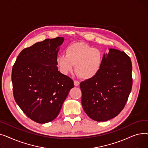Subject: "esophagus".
Listing matches in <instances>:
<instances>
[{"mask_svg":"<svg viewBox=\"0 0 148 148\" xmlns=\"http://www.w3.org/2000/svg\"><path fill=\"white\" fill-rule=\"evenodd\" d=\"M74 83L75 86H79V84H80V82L79 81H77V80H74Z\"/></svg>","mask_w":148,"mask_h":148,"instance_id":"esophagus-1","label":"esophagus"}]
</instances>
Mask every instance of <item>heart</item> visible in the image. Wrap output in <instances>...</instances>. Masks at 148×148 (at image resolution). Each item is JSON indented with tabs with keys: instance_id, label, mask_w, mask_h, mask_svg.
I'll list each match as a JSON object with an SVG mask.
<instances>
[{
	"instance_id": "obj_1",
	"label": "heart",
	"mask_w": 148,
	"mask_h": 148,
	"mask_svg": "<svg viewBox=\"0 0 148 148\" xmlns=\"http://www.w3.org/2000/svg\"><path fill=\"white\" fill-rule=\"evenodd\" d=\"M57 63L62 73L72 72L75 66V72L82 79L88 80L97 75L101 68L103 54L98 49L83 43L69 46L65 54L57 58Z\"/></svg>"
}]
</instances>
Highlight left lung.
Masks as SVG:
<instances>
[{"mask_svg":"<svg viewBox=\"0 0 148 148\" xmlns=\"http://www.w3.org/2000/svg\"><path fill=\"white\" fill-rule=\"evenodd\" d=\"M132 85L130 58L123 51L109 49L97 75L80 83L84 111L98 122L116 117L125 107Z\"/></svg>","mask_w":148,"mask_h":148,"instance_id":"8db88e82","label":"left lung"}]
</instances>
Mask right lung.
Segmentation results:
<instances>
[{"label": "right lung", "mask_w": 148, "mask_h": 148, "mask_svg": "<svg viewBox=\"0 0 148 148\" xmlns=\"http://www.w3.org/2000/svg\"><path fill=\"white\" fill-rule=\"evenodd\" d=\"M64 37L46 39L23 49L12 69L15 102L28 118L39 123L52 121L74 87L73 80L60 73L57 57Z\"/></svg>", "instance_id": "obj_1"}]
</instances>
